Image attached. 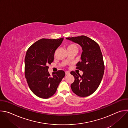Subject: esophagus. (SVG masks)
Masks as SVG:
<instances>
[{"label":"esophagus","mask_w":128,"mask_h":128,"mask_svg":"<svg viewBox=\"0 0 128 128\" xmlns=\"http://www.w3.org/2000/svg\"><path fill=\"white\" fill-rule=\"evenodd\" d=\"M70 74V72L69 71H65V74L66 75H68Z\"/></svg>","instance_id":"1"}]
</instances>
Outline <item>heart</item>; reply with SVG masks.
Instances as JSON below:
<instances>
[{"mask_svg":"<svg viewBox=\"0 0 128 128\" xmlns=\"http://www.w3.org/2000/svg\"><path fill=\"white\" fill-rule=\"evenodd\" d=\"M67 50H78V46L74 44H69L67 45Z\"/></svg>","mask_w":128,"mask_h":128,"instance_id":"heart-1","label":"heart"}]
</instances>
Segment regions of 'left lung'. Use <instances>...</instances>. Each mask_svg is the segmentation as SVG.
<instances>
[{
	"label": "left lung",
	"mask_w": 128,
	"mask_h": 128,
	"mask_svg": "<svg viewBox=\"0 0 128 128\" xmlns=\"http://www.w3.org/2000/svg\"><path fill=\"white\" fill-rule=\"evenodd\" d=\"M79 44L82 48L81 61L76 64V69L83 71L80 76L72 71L71 74L74 81L71 88L75 94L84 97L92 94L98 88L103 76L104 64L99 44L86 36L66 38Z\"/></svg>",
	"instance_id": "left-lung-1"
}]
</instances>
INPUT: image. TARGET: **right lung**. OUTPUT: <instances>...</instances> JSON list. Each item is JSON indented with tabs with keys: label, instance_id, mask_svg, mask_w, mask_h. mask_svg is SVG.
<instances>
[{
	"label": "right lung",
	"instance_id": "1",
	"mask_svg": "<svg viewBox=\"0 0 128 128\" xmlns=\"http://www.w3.org/2000/svg\"><path fill=\"white\" fill-rule=\"evenodd\" d=\"M64 38H42L27 50L25 58V76L32 92L38 97L47 99L56 93L65 72L59 70L50 76L48 65L54 61V54Z\"/></svg>",
	"mask_w": 128,
	"mask_h": 128
}]
</instances>
